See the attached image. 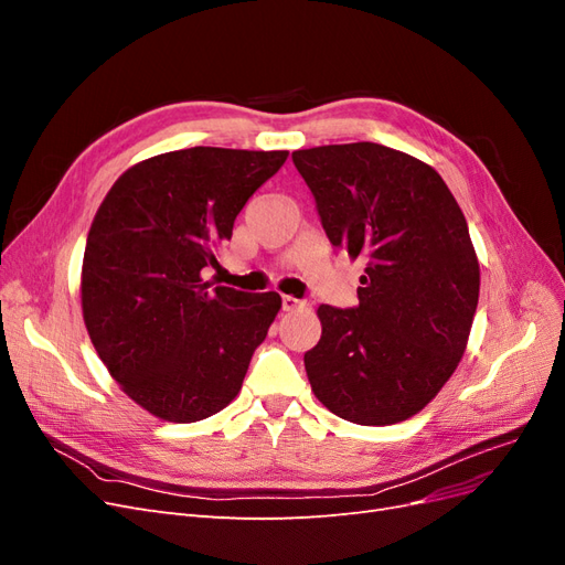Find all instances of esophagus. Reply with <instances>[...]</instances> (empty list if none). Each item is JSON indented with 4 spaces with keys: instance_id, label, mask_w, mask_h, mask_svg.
I'll list each match as a JSON object with an SVG mask.
<instances>
[{
    "instance_id": "1",
    "label": "esophagus",
    "mask_w": 565,
    "mask_h": 565,
    "mask_svg": "<svg viewBox=\"0 0 565 565\" xmlns=\"http://www.w3.org/2000/svg\"><path fill=\"white\" fill-rule=\"evenodd\" d=\"M301 306H303V301H299L295 297H289V295L282 297V311H297V309H301Z\"/></svg>"
}]
</instances>
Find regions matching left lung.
<instances>
[{
  "mask_svg": "<svg viewBox=\"0 0 565 565\" xmlns=\"http://www.w3.org/2000/svg\"><path fill=\"white\" fill-rule=\"evenodd\" d=\"M334 249L365 262L355 309L322 303L303 355L337 417L388 426L429 405L467 351L481 268L467 218L431 164L380 143L292 152Z\"/></svg>",
  "mask_w": 565,
  "mask_h": 565,
  "instance_id": "1",
  "label": "left lung"
}]
</instances>
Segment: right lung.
<instances>
[{
  "label": "right lung",
  "mask_w": 565,
  "mask_h": 565,
  "mask_svg": "<svg viewBox=\"0 0 565 565\" xmlns=\"http://www.w3.org/2000/svg\"><path fill=\"white\" fill-rule=\"evenodd\" d=\"M287 150L195 146L136 162L92 221L82 316L110 377L146 413L191 424L243 388L282 299L212 287L202 268Z\"/></svg>",
  "instance_id": "add662e5"
}]
</instances>
